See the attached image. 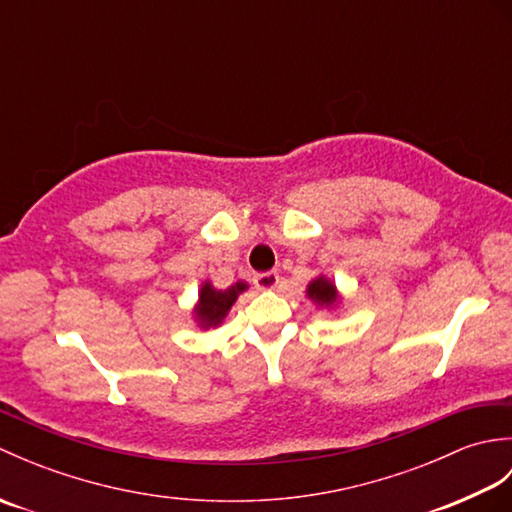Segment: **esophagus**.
<instances>
[{"mask_svg":"<svg viewBox=\"0 0 512 512\" xmlns=\"http://www.w3.org/2000/svg\"><path fill=\"white\" fill-rule=\"evenodd\" d=\"M253 284L257 290H273L279 284V273H275V270H268V273H257L253 277Z\"/></svg>","mask_w":512,"mask_h":512,"instance_id":"obj_1","label":"esophagus"}]
</instances>
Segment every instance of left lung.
<instances>
[{
    "instance_id": "8db88e82",
    "label": "left lung",
    "mask_w": 512,
    "mask_h": 512,
    "mask_svg": "<svg viewBox=\"0 0 512 512\" xmlns=\"http://www.w3.org/2000/svg\"><path fill=\"white\" fill-rule=\"evenodd\" d=\"M308 297L312 301H317L319 306H334V303H336V288H334L332 281H328L325 277H319L308 286Z\"/></svg>"
}]
</instances>
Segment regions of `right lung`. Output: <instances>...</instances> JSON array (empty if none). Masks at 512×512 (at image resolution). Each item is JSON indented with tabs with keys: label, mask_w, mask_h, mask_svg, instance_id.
Here are the masks:
<instances>
[{
	"label": "right lung",
	"mask_w": 512,
	"mask_h": 512,
	"mask_svg": "<svg viewBox=\"0 0 512 512\" xmlns=\"http://www.w3.org/2000/svg\"><path fill=\"white\" fill-rule=\"evenodd\" d=\"M248 286L244 281H237L235 286L226 288V290H215L209 281L202 286L200 290V301L198 308H195V319L200 321L202 328H215L220 325L222 319L226 317V312L231 310L239 292H244Z\"/></svg>",
	"instance_id": "obj_1"
}]
</instances>
